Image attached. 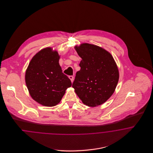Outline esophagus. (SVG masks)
Listing matches in <instances>:
<instances>
[{"label": "esophagus", "instance_id": "obj_1", "mask_svg": "<svg viewBox=\"0 0 153 153\" xmlns=\"http://www.w3.org/2000/svg\"><path fill=\"white\" fill-rule=\"evenodd\" d=\"M69 78L70 80H71V82H73V80H74V77H73V76H69Z\"/></svg>", "mask_w": 153, "mask_h": 153}]
</instances>
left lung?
<instances>
[{"mask_svg":"<svg viewBox=\"0 0 153 153\" xmlns=\"http://www.w3.org/2000/svg\"><path fill=\"white\" fill-rule=\"evenodd\" d=\"M74 49L82 59L72 87L86 105H100L116 89L119 78L117 64L108 51L95 45L84 43Z\"/></svg>","mask_w":153,"mask_h":153,"instance_id":"left-lung-1","label":"left lung"}]
</instances>
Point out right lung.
<instances>
[{
  "label": "right lung",
  "mask_w": 153,
  "mask_h": 153,
  "mask_svg": "<svg viewBox=\"0 0 153 153\" xmlns=\"http://www.w3.org/2000/svg\"><path fill=\"white\" fill-rule=\"evenodd\" d=\"M60 56L51 48L38 51L32 58L25 74L30 95L36 102L46 106L58 104L72 82L62 73L59 64Z\"/></svg>",
  "instance_id": "1"
}]
</instances>
